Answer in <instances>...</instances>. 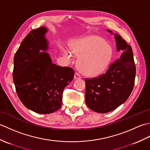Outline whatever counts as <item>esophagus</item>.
<instances>
[{
  "instance_id": "1",
  "label": "esophagus",
  "mask_w": 150,
  "mask_h": 150,
  "mask_svg": "<svg viewBox=\"0 0 150 150\" xmlns=\"http://www.w3.org/2000/svg\"><path fill=\"white\" fill-rule=\"evenodd\" d=\"M74 78H75V79H81V76L80 75V74H79V73H78L76 72V73H75Z\"/></svg>"
}]
</instances>
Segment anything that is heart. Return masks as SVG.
Listing matches in <instances>:
<instances>
[{
    "instance_id": "heart-1",
    "label": "heart",
    "mask_w": 150,
    "mask_h": 150,
    "mask_svg": "<svg viewBox=\"0 0 150 150\" xmlns=\"http://www.w3.org/2000/svg\"><path fill=\"white\" fill-rule=\"evenodd\" d=\"M93 48L89 52L86 51ZM73 52L83 53L79 57V68L89 77H95L103 73L109 67L113 57V50L100 37H91L84 42L70 46Z\"/></svg>"
}]
</instances>
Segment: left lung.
Segmentation results:
<instances>
[{
	"label": "left lung",
	"instance_id": "8db88e82",
	"mask_svg": "<svg viewBox=\"0 0 150 150\" xmlns=\"http://www.w3.org/2000/svg\"><path fill=\"white\" fill-rule=\"evenodd\" d=\"M107 31L114 35L120 58L111 64L106 73L85 80L86 103L90 109L100 113L113 111L125 103L134 86L136 74L131 46L119 35Z\"/></svg>",
	"mask_w": 150,
	"mask_h": 150
}]
</instances>
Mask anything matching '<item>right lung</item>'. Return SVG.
I'll return each instance as SVG.
<instances>
[{"mask_svg": "<svg viewBox=\"0 0 150 150\" xmlns=\"http://www.w3.org/2000/svg\"><path fill=\"white\" fill-rule=\"evenodd\" d=\"M47 32L44 26L31 30L13 60V78L18 97L27 108L40 114L53 113L60 108L64 89L75 74L72 68L52 62L46 52L49 48Z\"/></svg>", "mask_w": 150, "mask_h": 150, "instance_id": "obj_1", "label": "right lung"}]
</instances>
